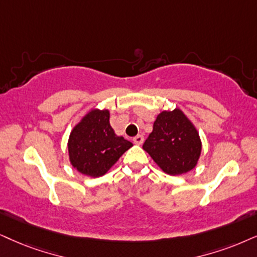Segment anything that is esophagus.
<instances>
[{
    "label": "esophagus",
    "mask_w": 257,
    "mask_h": 257,
    "mask_svg": "<svg viewBox=\"0 0 257 257\" xmlns=\"http://www.w3.org/2000/svg\"><path fill=\"white\" fill-rule=\"evenodd\" d=\"M133 141H134L135 145H142V144H144L145 139H144V136H142V135H138V136H135L134 139H133Z\"/></svg>",
    "instance_id": "1"
}]
</instances>
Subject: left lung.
Wrapping results in <instances>:
<instances>
[{
  "mask_svg": "<svg viewBox=\"0 0 257 257\" xmlns=\"http://www.w3.org/2000/svg\"><path fill=\"white\" fill-rule=\"evenodd\" d=\"M144 149L165 173L180 175L196 167L201 141L196 126L180 109L165 110L155 119Z\"/></svg>",
  "mask_w": 257,
  "mask_h": 257,
  "instance_id": "left-lung-1",
  "label": "left lung"
}]
</instances>
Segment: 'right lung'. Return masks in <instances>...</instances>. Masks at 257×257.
I'll list each match as a JSON object with an SVG mask.
<instances>
[{
  "mask_svg": "<svg viewBox=\"0 0 257 257\" xmlns=\"http://www.w3.org/2000/svg\"><path fill=\"white\" fill-rule=\"evenodd\" d=\"M109 118V110L92 109L71 132L67 142L70 162L84 175H104L133 146L115 134Z\"/></svg>",
  "mask_w": 257,
  "mask_h": 257,
  "instance_id": "1",
  "label": "right lung"
}]
</instances>
